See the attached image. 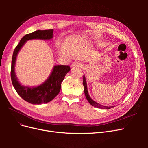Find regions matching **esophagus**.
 I'll return each mask as SVG.
<instances>
[{
  "label": "esophagus",
  "mask_w": 148,
  "mask_h": 148,
  "mask_svg": "<svg viewBox=\"0 0 148 148\" xmlns=\"http://www.w3.org/2000/svg\"><path fill=\"white\" fill-rule=\"evenodd\" d=\"M83 66V64L78 61H75L71 64V66H77V67H82Z\"/></svg>",
  "instance_id": "obj_1"
}]
</instances>
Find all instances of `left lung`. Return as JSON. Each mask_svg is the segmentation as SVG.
Instances as JSON below:
<instances>
[{
  "instance_id": "obj_1",
  "label": "left lung",
  "mask_w": 148,
  "mask_h": 148,
  "mask_svg": "<svg viewBox=\"0 0 148 148\" xmlns=\"http://www.w3.org/2000/svg\"><path fill=\"white\" fill-rule=\"evenodd\" d=\"M83 86H84V95L86 96V99L88 100V101L89 102V104L91 105H92L94 107H98V108H101V109H110V108H112L114 106H102L99 104V103H97L95 101H94L90 97V96H89L88 95V88H87V84H86V79H85V77L84 76L83 77Z\"/></svg>"
}]
</instances>
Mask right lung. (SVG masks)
I'll list each match as a JSON object with an SVG mask.
<instances>
[{"mask_svg": "<svg viewBox=\"0 0 148 148\" xmlns=\"http://www.w3.org/2000/svg\"><path fill=\"white\" fill-rule=\"evenodd\" d=\"M53 30H37L26 34L20 40L19 44L13 51L12 66L11 79L13 87L20 97L26 102L33 104H41L50 102L60 91L61 83L63 82L66 73L70 70L69 65H57L53 67L50 77L40 86L35 88H29L21 86L18 82L15 73V65L16 56L21 47L26 41L33 39H51L53 36Z\"/></svg>", "mask_w": 148, "mask_h": 148, "instance_id": "1", "label": "right lung"}]
</instances>
